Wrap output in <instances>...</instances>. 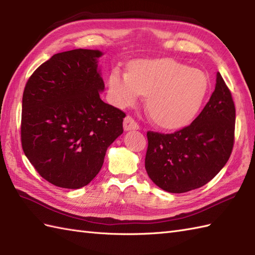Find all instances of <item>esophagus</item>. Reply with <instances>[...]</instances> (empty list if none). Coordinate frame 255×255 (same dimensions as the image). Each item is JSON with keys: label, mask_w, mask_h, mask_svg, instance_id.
<instances>
[{"label": "esophagus", "mask_w": 255, "mask_h": 255, "mask_svg": "<svg viewBox=\"0 0 255 255\" xmlns=\"http://www.w3.org/2000/svg\"><path fill=\"white\" fill-rule=\"evenodd\" d=\"M124 129L126 131L128 130H137L139 129V125L131 116H126L124 119Z\"/></svg>", "instance_id": "1"}]
</instances>
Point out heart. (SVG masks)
<instances>
[{
	"label": "heart",
	"instance_id": "b5f03b06",
	"mask_svg": "<svg viewBox=\"0 0 255 255\" xmlns=\"http://www.w3.org/2000/svg\"><path fill=\"white\" fill-rule=\"evenodd\" d=\"M108 88L119 107L131 106L147 95L145 107L156 126L177 129L196 116L207 95L209 81L200 70L166 58L137 61L129 71L114 69Z\"/></svg>",
	"mask_w": 255,
	"mask_h": 255
}]
</instances>
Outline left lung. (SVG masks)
<instances>
[{"instance_id":"8db88e82","label":"left lung","mask_w":255,"mask_h":255,"mask_svg":"<svg viewBox=\"0 0 255 255\" xmlns=\"http://www.w3.org/2000/svg\"><path fill=\"white\" fill-rule=\"evenodd\" d=\"M235 123L231 92L218 72L215 91L191 125L173 133L147 132L144 166L149 177L169 193L204 186L230 158Z\"/></svg>"}]
</instances>
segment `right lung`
I'll return each instance as SVG.
<instances>
[{"instance_id": "1", "label": "right lung", "mask_w": 255, "mask_h": 255, "mask_svg": "<svg viewBox=\"0 0 255 255\" xmlns=\"http://www.w3.org/2000/svg\"><path fill=\"white\" fill-rule=\"evenodd\" d=\"M100 50L53 55L30 75L23 93L20 140L41 177L77 189L93 180L106 150L123 133L126 114L103 102Z\"/></svg>"}]
</instances>
